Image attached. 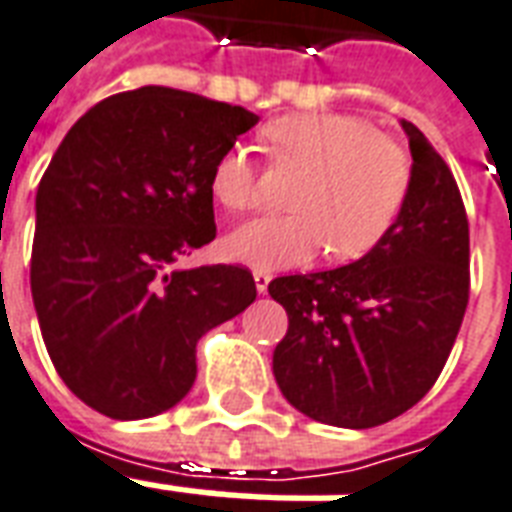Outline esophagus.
<instances>
[{"instance_id": "34e87169", "label": "esophagus", "mask_w": 512, "mask_h": 512, "mask_svg": "<svg viewBox=\"0 0 512 512\" xmlns=\"http://www.w3.org/2000/svg\"><path fill=\"white\" fill-rule=\"evenodd\" d=\"M268 284H271V273L268 271H255V287L260 295H265L268 292Z\"/></svg>"}]
</instances>
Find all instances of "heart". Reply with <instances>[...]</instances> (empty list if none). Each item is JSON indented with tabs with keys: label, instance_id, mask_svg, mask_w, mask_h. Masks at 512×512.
<instances>
[{
	"label": "heart",
	"instance_id": "1",
	"mask_svg": "<svg viewBox=\"0 0 512 512\" xmlns=\"http://www.w3.org/2000/svg\"><path fill=\"white\" fill-rule=\"evenodd\" d=\"M265 136L279 158L308 169L292 198L298 214H260L236 225L222 241L230 260L255 271H282L308 265L327 244L335 260H360L392 233L413 182L403 144L346 112L276 117ZM255 177L247 147L230 144L212 166V198L230 212L247 209Z\"/></svg>",
	"mask_w": 512,
	"mask_h": 512
}]
</instances>
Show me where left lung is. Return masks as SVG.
Here are the masks:
<instances>
[{
  "instance_id": "obj_1",
  "label": "left lung",
  "mask_w": 512,
  "mask_h": 512,
  "mask_svg": "<svg viewBox=\"0 0 512 512\" xmlns=\"http://www.w3.org/2000/svg\"><path fill=\"white\" fill-rule=\"evenodd\" d=\"M413 182L392 233L333 271L268 284L290 319L276 384L308 419L368 429L397 419L438 381L470 298V225L446 161L403 120Z\"/></svg>"
}]
</instances>
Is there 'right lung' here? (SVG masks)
Instances as JSON below:
<instances>
[{"instance_id": "add662e5", "label": "right lung", "mask_w": 512, "mask_h": 512, "mask_svg": "<svg viewBox=\"0 0 512 512\" xmlns=\"http://www.w3.org/2000/svg\"><path fill=\"white\" fill-rule=\"evenodd\" d=\"M255 112L144 85L85 112L37 187L31 298L74 395L109 419L174 408L195 343L257 298L241 265L174 268L217 236L212 177Z\"/></svg>"}]
</instances>
